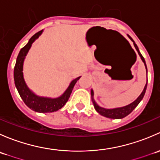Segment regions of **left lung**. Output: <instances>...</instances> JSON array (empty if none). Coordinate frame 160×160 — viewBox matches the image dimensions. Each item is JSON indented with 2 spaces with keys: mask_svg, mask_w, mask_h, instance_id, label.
Returning <instances> with one entry per match:
<instances>
[{
  "mask_svg": "<svg viewBox=\"0 0 160 160\" xmlns=\"http://www.w3.org/2000/svg\"><path fill=\"white\" fill-rule=\"evenodd\" d=\"M128 38H129L130 39L132 40V42H133L134 46H135V49H136L137 52H138V55H139V56L141 57V59L142 60V62H144L145 67H146V72H147V67H146V61H145L144 57H143V56H142L141 53H140L139 49H138V46H137V45L135 44V42H134V40L132 39V38H131L129 35H128ZM147 81H148V80H147ZM146 88H147V82H146V84L145 85L144 89H143L141 94L138 96V98H137V99L135 100V101H133L132 103H131V104H128V105L125 106V107L117 108H113V109H106V108H104L100 107V106L98 105V104H97L96 102H95L94 99H93V90H91L92 102H93V107H94L95 110L98 111V112L101 115L104 116V117H106V118H113V119L123 118L126 117L127 115H128V114H129L130 113L132 112V111H133L134 109H135V108L137 107V106H138V104H139L140 101L142 100L143 97H144V95H145V93H146Z\"/></svg>",
  "mask_w": 160,
  "mask_h": 160,
  "instance_id": "8db88e82",
  "label": "left lung"
}]
</instances>
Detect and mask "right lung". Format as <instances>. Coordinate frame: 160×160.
I'll return each instance as SVG.
<instances>
[{
	"label": "right lung",
	"mask_w": 160,
	"mask_h": 160,
	"mask_svg": "<svg viewBox=\"0 0 160 160\" xmlns=\"http://www.w3.org/2000/svg\"><path fill=\"white\" fill-rule=\"evenodd\" d=\"M42 32L43 30H42L35 33L30 38L26 46H24L19 52L14 70V84H15L16 88L18 91V93L20 94V97L23 100L24 103L30 109L39 113L54 112V111L62 108L65 105L66 103L68 101L71 93H72V90L74 88V85L76 84L77 80L80 78V77L72 80L67 90L60 97L56 98H44V97L38 96L28 88L23 77L24 60H25V58L28 53V50L30 49L31 46H32V44L35 42V39L38 38V36L42 33Z\"/></svg>",
	"instance_id": "right-lung-1"
}]
</instances>
